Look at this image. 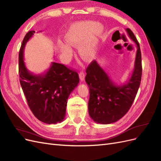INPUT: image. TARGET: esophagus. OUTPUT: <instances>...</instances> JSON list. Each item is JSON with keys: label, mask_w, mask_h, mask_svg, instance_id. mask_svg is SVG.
I'll return each instance as SVG.
<instances>
[{"label": "esophagus", "mask_w": 161, "mask_h": 161, "mask_svg": "<svg viewBox=\"0 0 161 161\" xmlns=\"http://www.w3.org/2000/svg\"><path fill=\"white\" fill-rule=\"evenodd\" d=\"M85 75L83 71H80L79 72V78H80V80L81 81H83L85 79Z\"/></svg>", "instance_id": "obj_1"}]
</instances>
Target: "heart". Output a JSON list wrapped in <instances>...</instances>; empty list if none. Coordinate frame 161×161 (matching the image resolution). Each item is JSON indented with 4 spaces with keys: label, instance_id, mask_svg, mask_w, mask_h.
<instances>
[{
    "label": "heart",
    "instance_id": "b5f03b06",
    "mask_svg": "<svg viewBox=\"0 0 161 161\" xmlns=\"http://www.w3.org/2000/svg\"><path fill=\"white\" fill-rule=\"evenodd\" d=\"M103 31V28L94 21L78 23L71 25L65 33L66 43H58L60 58L66 62L72 53V47L79 48V55L85 61L93 58L97 46V37Z\"/></svg>",
    "mask_w": 161,
    "mask_h": 161
}]
</instances>
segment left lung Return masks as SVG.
Returning <instances> with one entry per match:
<instances>
[{
  "label": "left lung",
  "mask_w": 161,
  "mask_h": 161,
  "mask_svg": "<svg viewBox=\"0 0 161 161\" xmlns=\"http://www.w3.org/2000/svg\"><path fill=\"white\" fill-rule=\"evenodd\" d=\"M137 46L134 68L125 84L117 85L94 60L86 69L85 81L89 89V114L95 122L109 124L120 119L132 105L142 78V58L139 43L133 32L126 29Z\"/></svg>",
  "instance_id": "1"
}]
</instances>
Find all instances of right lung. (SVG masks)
Segmentation results:
<instances>
[{"label":"right lung","instance_id":"obj_1","mask_svg":"<svg viewBox=\"0 0 161 161\" xmlns=\"http://www.w3.org/2000/svg\"><path fill=\"white\" fill-rule=\"evenodd\" d=\"M35 31L24 37L19 53L20 84L33 114L42 122L55 124L62 122L66 115L67 99L79 82L78 73L56 62L45 73L34 75L29 71L23 60V52Z\"/></svg>","mask_w":161,"mask_h":161}]
</instances>
